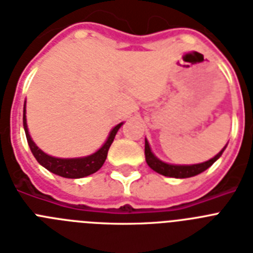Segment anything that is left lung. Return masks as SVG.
<instances>
[{
  "instance_id": "1",
  "label": "left lung",
  "mask_w": 253,
  "mask_h": 253,
  "mask_svg": "<svg viewBox=\"0 0 253 253\" xmlns=\"http://www.w3.org/2000/svg\"><path fill=\"white\" fill-rule=\"evenodd\" d=\"M225 149H226V145H225V147L221 149V152H218L213 159L208 160V161L205 162H201V164H194V165H174V164H168V162L161 161V160H160L157 156H155V153L152 152L147 139H145L144 153L145 161H147L148 166H149L152 170H155L156 173H159L161 174V175L165 176H170V178H190V176L198 175V174L205 171L208 168H211V166L222 156Z\"/></svg>"
}]
</instances>
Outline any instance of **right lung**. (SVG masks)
<instances>
[{
    "label": "right lung",
    "instance_id": "obj_1",
    "mask_svg": "<svg viewBox=\"0 0 253 253\" xmlns=\"http://www.w3.org/2000/svg\"><path fill=\"white\" fill-rule=\"evenodd\" d=\"M123 122L118 123L112 131L109 133L108 139L102 144L100 149L85 157H77V159H58V157H53V156L46 155L45 152H42L38 145L35 144V141L32 140L30 132H28V126H27V117H26V102H24L23 108V127L24 132H26L27 141L31 148L32 155L35 156V159L38 160V162L41 166H44L45 169L49 170L50 173L57 174L63 178H71V179H78V178H84V176L91 175V174L96 173L98 169H101V166L104 165V162L108 156V151L110 145H112L114 137H116L117 132L121 128Z\"/></svg>",
    "mask_w": 253,
    "mask_h": 253
}]
</instances>
